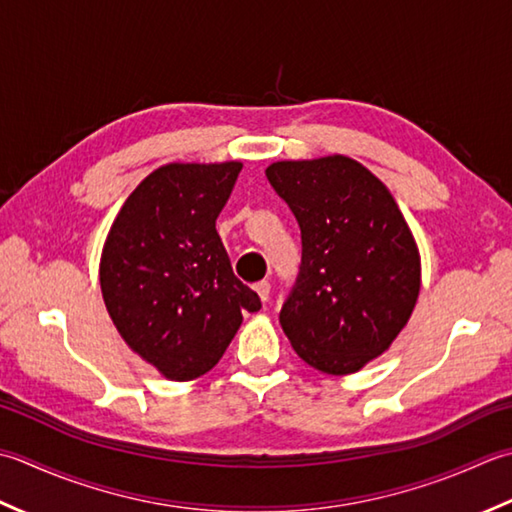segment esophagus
<instances>
[{"label":"esophagus","instance_id":"obj_1","mask_svg":"<svg viewBox=\"0 0 512 512\" xmlns=\"http://www.w3.org/2000/svg\"><path fill=\"white\" fill-rule=\"evenodd\" d=\"M254 289H256V294L260 296V300H263V302H267V300H269V296H271V285H269V280H260V283H256V285H254Z\"/></svg>","mask_w":512,"mask_h":512}]
</instances>
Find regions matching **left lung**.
<instances>
[{"label":"left lung","mask_w":512,"mask_h":512,"mask_svg":"<svg viewBox=\"0 0 512 512\" xmlns=\"http://www.w3.org/2000/svg\"><path fill=\"white\" fill-rule=\"evenodd\" d=\"M300 225L302 260L280 325L309 367L360 371L382 356L420 296V252L398 203L349 156L265 170Z\"/></svg>","instance_id":"8db88e82"}]
</instances>
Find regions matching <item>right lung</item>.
I'll use <instances>...</instances> for the list:
<instances>
[{
    "label": "right lung",
    "mask_w": 512,
    "mask_h": 512,
    "mask_svg": "<svg viewBox=\"0 0 512 512\" xmlns=\"http://www.w3.org/2000/svg\"><path fill=\"white\" fill-rule=\"evenodd\" d=\"M243 163H168L137 185L101 252L103 302L125 344L168 380L201 378L260 309L216 218Z\"/></svg>",
    "instance_id": "1"
}]
</instances>
